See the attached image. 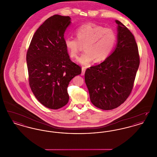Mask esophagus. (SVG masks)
<instances>
[{
  "instance_id": "1",
  "label": "esophagus",
  "mask_w": 157,
  "mask_h": 157,
  "mask_svg": "<svg viewBox=\"0 0 157 157\" xmlns=\"http://www.w3.org/2000/svg\"><path fill=\"white\" fill-rule=\"evenodd\" d=\"M85 71H86V68L85 67H82L81 75H84V74H85Z\"/></svg>"
}]
</instances>
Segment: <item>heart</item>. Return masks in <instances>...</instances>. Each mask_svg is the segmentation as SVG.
<instances>
[{"mask_svg": "<svg viewBox=\"0 0 157 157\" xmlns=\"http://www.w3.org/2000/svg\"><path fill=\"white\" fill-rule=\"evenodd\" d=\"M76 35V38L65 37L64 44L72 58L78 56L81 45H84L85 52L77 59L79 63L84 66H88L94 59L95 62H99L106 59L116 42L113 30L90 23L78 28Z\"/></svg>", "mask_w": 157, "mask_h": 157, "instance_id": "heart-1", "label": "heart"}]
</instances>
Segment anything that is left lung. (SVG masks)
<instances>
[{"mask_svg": "<svg viewBox=\"0 0 157 157\" xmlns=\"http://www.w3.org/2000/svg\"><path fill=\"white\" fill-rule=\"evenodd\" d=\"M117 44L103 62L88 68L85 81L91 102L103 110L123 104L131 94L140 65L138 46L132 33L119 21Z\"/></svg>", "mask_w": 157, "mask_h": 157, "instance_id": "1", "label": "left lung"}]
</instances>
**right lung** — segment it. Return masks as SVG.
I'll use <instances>...</instances> for the list:
<instances>
[{
	"label": "right lung",
	"mask_w": 157,
	"mask_h": 157,
	"mask_svg": "<svg viewBox=\"0 0 157 157\" xmlns=\"http://www.w3.org/2000/svg\"><path fill=\"white\" fill-rule=\"evenodd\" d=\"M71 23L69 16L49 17L35 33L26 54L31 90L40 103L52 109L67 104L69 82L81 74L64 44V33Z\"/></svg>",
	"instance_id": "1"
}]
</instances>
